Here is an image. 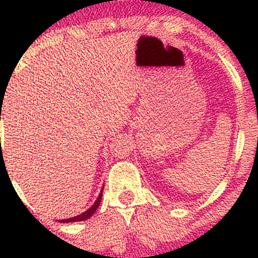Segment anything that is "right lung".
I'll list each match as a JSON object with an SVG mask.
<instances>
[{
    "label": "right lung",
    "mask_w": 258,
    "mask_h": 258,
    "mask_svg": "<svg viewBox=\"0 0 258 258\" xmlns=\"http://www.w3.org/2000/svg\"><path fill=\"white\" fill-rule=\"evenodd\" d=\"M102 193H103V189H102V190H100L99 197L97 198L96 201H94L93 205H92L88 210H86L84 214H81V215H79V216H75V217H72V218H67V220H59V222H63V223H70V222L85 221V220H87V218H90L91 216L93 215L94 212H96V210L98 209V206H99V204H100V200H102V195H103Z\"/></svg>",
    "instance_id": "add662e5"
}]
</instances>
